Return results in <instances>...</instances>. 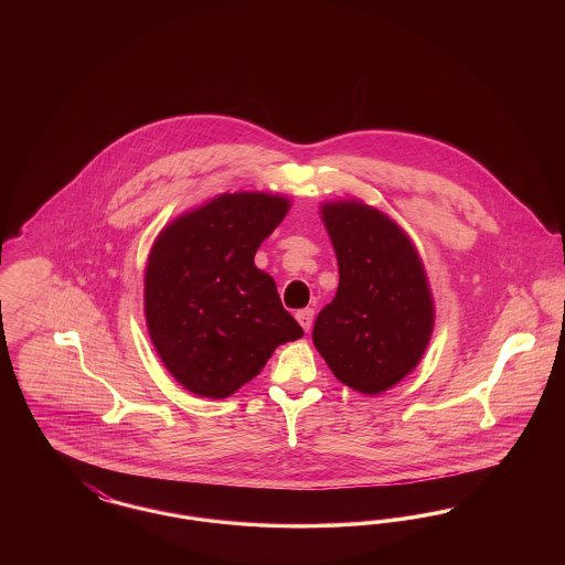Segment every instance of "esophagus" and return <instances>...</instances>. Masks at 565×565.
<instances>
[{
	"label": "esophagus",
	"instance_id": "34e87169",
	"mask_svg": "<svg viewBox=\"0 0 565 565\" xmlns=\"http://www.w3.org/2000/svg\"><path fill=\"white\" fill-rule=\"evenodd\" d=\"M296 320L302 326L305 332H309V330H311V323H313V309H300V311L296 313Z\"/></svg>",
	"mask_w": 565,
	"mask_h": 565
}]
</instances>
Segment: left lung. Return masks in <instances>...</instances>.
Here are the masks:
<instances>
[{
  "instance_id": "left-lung-1",
  "label": "left lung",
  "mask_w": 565,
  "mask_h": 565,
  "mask_svg": "<svg viewBox=\"0 0 565 565\" xmlns=\"http://www.w3.org/2000/svg\"><path fill=\"white\" fill-rule=\"evenodd\" d=\"M322 220L339 260V288L318 313L313 343L341 383L381 394L417 366L430 341L426 273L408 237L373 207L328 203Z\"/></svg>"
}]
</instances>
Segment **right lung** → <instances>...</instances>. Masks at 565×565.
Returning a JSON list of instances; mask_svg holds the SVG:
<instances>
[{"label": "right lung", "mask_w": 565, "mask_h": 565, "mask_svg": "<svg viewBox=\"0 0 565 565\" xmlns=\"http://www.w3.org/2000/svg\"><path fill=\"white\" fill-rule=\"evenodd\" d=\"M290 203L263 192L220 194L178 217L146 269V322L162 364L189 392L228 398L277 345L302 337L275 281L256 269L260 243Z\"/></svg>", "instance_id": "obj_1"}]
</instances>
